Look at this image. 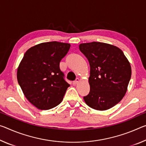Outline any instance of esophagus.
Masks as SVG:
<instances>
[{
  "label": "esophagus",
  "mask_w": 146,
  "mask_h": 146,
  "mask_svg": "<svg viewBox=\"0 0 146 146\" xmlns=\"http://www.w3.org/2000/svg\"><path fill=\"white\" fill-rule=\"evenodd\" d=\"M79 81H80V79L78 78H76V80H75V81H73V84L74 85H76V84H77L78 82H79Z\"/></svg>",
  "instance_id": "esophagus-1"
}]
</instances>
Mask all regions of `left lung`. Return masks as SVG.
Instances as JSON below:
<instances>
[{
	"instance_id": "1",
	"label": "left lung",
	"mask_w": 146,
	"mask_h": 146,
	"mask_svg": "<svg viewBox=\"0 0 146 146\" xmlns=\"http://www.w3.org/2000/svg\"><path fill=\"white\" fill-rule=\"evenodd\" d=\"M79 49L90 66V92L84 97L85 103L97 110L113 107L127 92L131 77L130 62L119 48L108 43H81Z\"/></svg>"
}]
</instances>
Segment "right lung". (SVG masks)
I'll list each match as a JSON object with an SVG mask.
<instances>
[{"mask_svg":"<svg viewBox=\"0 0 146 146\" xmlns=\"http://www.w3.org/2000/svg\"><path fill=\"white\" fill-rule=\"evenodd\" d=\"M69 48V43L50 41L34 45L25 53L17 68V81L28 101L38 109H50L63 100L70 85L59 65Z\"/></svg>","mask_w":146,"mask_h":146,"instance_id":"1","label":"right lung"}]
</instances>
